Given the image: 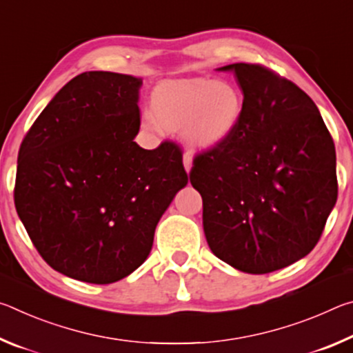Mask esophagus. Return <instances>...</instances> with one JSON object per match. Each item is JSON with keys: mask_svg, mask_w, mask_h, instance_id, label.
Returning a JSON list of instances; mask_svg holds the SVG:
<instances>
[{"mask_svg": "<svg viewBox=\"0 0 353 353\" xmlns=\"http://www.w3.org/2000/svg\"><path fill=\"white\" fill-rule=\"evenodd\" d=\"M191 165H193V159H191L190 152H185V154H183V166H185V171L190 172V171H191Z\"/></svg>", "mask_w": 353, "mask_h": 353, "instance_id": "obj_1", "label": "esophagus"}]
</instances>
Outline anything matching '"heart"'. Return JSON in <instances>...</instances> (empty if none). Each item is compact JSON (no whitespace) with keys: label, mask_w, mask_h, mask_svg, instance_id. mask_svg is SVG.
I'll use <instances>...</instances> for the list:
<instances>
[{"label":"heart","mask_w":353,"mask_h":353,"mask_svg":"<svg viewBox=\"0 0 353 353\" xmlns=\"http://www.w3.org/2000/svg\"><path fill=\"white\" fill-rule=\"evenodd\" d=\"M152 117L143 126L151 132L159 124L170 132H183L194 149H213L229 140L244 117V98L230 82L212 79L166 81L151 97Z\"/></svg>","instance_id":"obj_1"}]
</instances>
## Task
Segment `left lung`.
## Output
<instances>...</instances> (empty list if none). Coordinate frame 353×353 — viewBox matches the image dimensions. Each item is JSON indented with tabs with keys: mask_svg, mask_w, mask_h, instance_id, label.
I'll return each instance as SVG.
<instances>
[{
	"mask_svg": "<svg viewBox=\"0 0 353 353\" xmlns=\"http://www.w3.org/2000/svg\"><path fill=\"white\" fill-rule=\"evenodd\" d=\"M243 121L193 160L212 252L248 274H268L310 254L336 204V154L318 107L296 83L254 63H232Z\"/></svg>",
	"mask_w": 353,
	"mask_h": 353,
	"instance_id": "1",
	"label": "left lung"
}]
</instances>
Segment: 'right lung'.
Returning <instances> with one entry per match:
<instances>
[{
  "mask_svg": "<svg viewBox=\"0 0 353 353\" xmlns=\"http://www.w3.org/2000/svg\"><path fill=\"white\" fill-rule=\"evenodd\" d=\"M141 83L110 71L73 77L20 146L17 213L48 265L81 282L113 283L141 266L188 183L176 143L148 151L134 141Z\"/></svg>",
  "mask_w": 353,
  "mask_h": 353,
  "instance_id": "right-lung-1",
  "label": "right lung"
}]
</instances>
